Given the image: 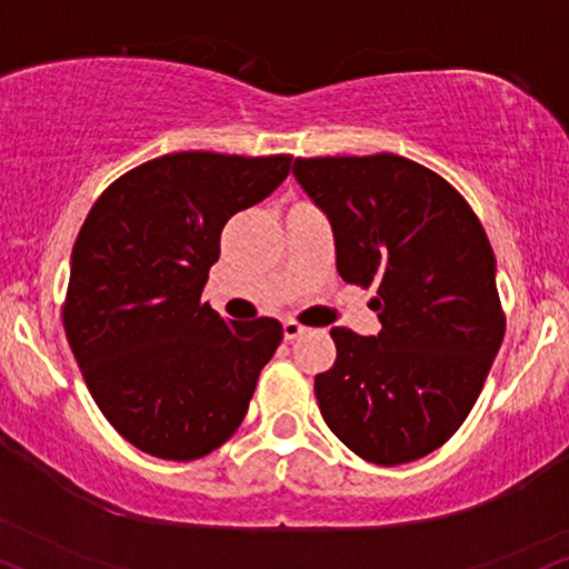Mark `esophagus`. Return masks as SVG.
I'll list each match as a JSON object with an SVG mask.
<instances>
[{
	"instance_id": "34e87169",
	"label": "esophagus",
	"mask_w": 569,
	"mask_h": 569,
	"mask_svg": "<svg viewBox=\"0 0 569 569\" xmlns=\"http://www.w3.org/2000/svg\"><path fill=\"white\" fill-rule=\"evenodd\" d=\"M284 340H298L300 338V335H303V332H308V329L303 327V325H298V321H284Z\"/></svg>"
}]
</instances>
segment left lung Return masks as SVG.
<instances>
[{
	"label": "left lung",
	"instance_id": "1",
	"mask_svg": "<svg viewBox=\"0 0 569 569\" xmlns=\"http://www.w3.org/2000/svg\"><path fill=\"white\" fill-rule=\"evenodd\" d=\"M292 173L332 223L340 277L377 287L382 325L371 338L332 329L321 417L361 459H422L472 411L503 340L486 229L446 179L392 152L296 158Z\"/></svg>",
	"mask_w": 569,
	"mask_h": 569
}]
</instances>
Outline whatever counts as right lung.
Segmentation results:
<instances>
[{
	"label": "right lung",
	"instance_id": "right-lung-1",
	"mask_svg": "<svg viewBox=\"0 0 569 569\" xmlns=\"http://www.w3.org/2000/svg\"><path fill=\"white\" fill-rule=\"evenodd\" d=\"M292 156L171 152L116 179L70 252L62 325L87 388L139 451L192 461L240 427L282 325L202 303L221 229L269 198Z\"/></svg>",
	"mask_w": 569,
	"mask_h": 569
}]
</instances>
